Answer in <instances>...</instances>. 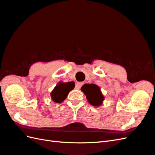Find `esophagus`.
<instances>
[{"instance_id": "esophagus-1", "label": "esophagus", "mask_w": 155, "mask_h": 155, "mask_svg": "<svg viewBox=\"0 0 155 155\" xmlns=\"http://www.w3.org/2000/svg\"><path fill=\"white\" fill-rule=\"evenodd\" d=\"M84 84V83L82 82H78L76 84V86H75V88L76 89H80L81 88V86Z\"/></svg>"}]
</instances>
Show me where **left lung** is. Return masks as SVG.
<instances>
[{
	"label": "left lung",
	"mask_w": 155,
	"mask_h": 155,
	"mask_svg": "<svg viewBox=\"0 0 155 155\" xmlns=\"http://www.w3.org/2000/svg\"><path fill=\"white\" fill-rule=\"evenodd\" d=\"M81 91L86 94L88 102L92 106L101 105L104 100V96L98 86L94 84H86L81 88Z\"/></svg>",
	"instance_id": "left-lung-1"
}]
</instances>
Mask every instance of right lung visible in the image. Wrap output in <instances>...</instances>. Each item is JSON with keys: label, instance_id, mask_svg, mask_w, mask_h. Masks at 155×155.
<instances>
[{"label": "right lung", "instance_id": "add662e5", "mask_svg": "<svg viewBox=\"0 0 155 155\" xmlns=\"http://www.w3.org/2000/svg\"><path fill=\"white\" fill-rule=\"evenodd\" d=\"M74 84L73 85V84ZM73 85L74 86V83L73 82V86L70 82H66V83H62V82H59L55 88L53 90L52 92L51 93V98L55 102L57 103H61L64 101L67 96L69 94V92L73 89ZM73 87H72L71 86Z\"/></svg>", "mask_w": 155, "mask_h": 155}]
</instances>
